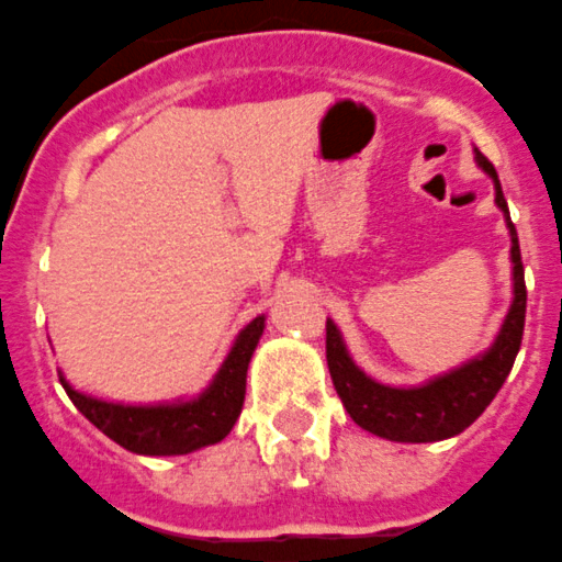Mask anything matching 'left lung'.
<instances>
[{"label":"left lung","mask_w":562,"mask_h":562,"mask_svg":"<svg viewBox=\"0 0 562 562\" xmlns=\"http://www.w3.org/2000/svg\"><path fill=\"white\" fill-rule=\"evenodd\" d=\"M475 161L494 181V203L503 211L505 225H508L510 263H514V302H510L508 315H505L492 346L470 362L442 375H434L426 384L390 386L370 379L353 362L340 329L335 326V321L326 318V364H329L331 384H335L342 406L359 428L381 439H390V442H442V439L459 437L486 412V406L508 379L516 353H519L527 310L519 236L510 222L497 170L481 150H475Z\"/></svg>","instance_id":"8db88e82"}]
</instances>
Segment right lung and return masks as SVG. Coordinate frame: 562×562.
<instances>
[{"mask_svg": "<svg viewBox=\"0 0 562 562\" xmlns=\"http://www.w3.org/2000/svg\"><path fill=\"white\" fill-rule=\"evenodd\" d=\"M263 329L266 315L249 321L233 340L211 384L194 397L172 403H114L70 386L63 370L59 381L74 406L120 448L136 456H187L222 442L233 431L247 395L249 359Z\"/></svg>", "mask_w": 562, "mask_h": 562, "instance_id": "add662e5", "label": "right lung"}]
</instances>
